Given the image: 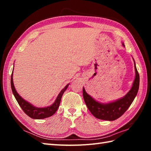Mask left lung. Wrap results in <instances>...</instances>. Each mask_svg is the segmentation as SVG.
Returning a JSON list of instances; mask_svg holds the SVG:
<instances>
[{
    "label": "left lung",
    "mask_w": 151,
    "mask_h": 151,
    "mask_svg": "<svg viewBox=\"0 0 151 151\" xmlns=\"http://www.w3.org/2000/svg\"><path fill=\"white\" fill-rule=\"evenodd\" d=\"M123 45L124 47V43H123ZM134 67L136 70V76L132 88L124 97L117 101L107 104L100 103L89 95L83 88V97L85 103L93 116L102 120L114 121L120 117L127 110L132 103L139 89V75L136 69L135 62Z\"/></svg>",
    "instance_id": "left-lung-1"
}]
</instances>
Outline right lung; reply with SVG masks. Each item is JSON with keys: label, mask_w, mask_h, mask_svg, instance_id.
I'll list each match as a JSON object with an SVG mask.
<instances>
[{"label": "right lung", "mask_w": 151, "mask_h": 151, "mask_svg": "<svg viewBox=\"0 0 151 151\" xmlns=\"http://www.w3.org/2000/svg\"><path fill=\"white\" fill-rule=\"evenodd\" d=\"M69 84H67L65 88H64L62 91H60L59 95L56 99L55 102L50 106L45 107V108H37L35 107L33 105H32L29 102L26 101L24 99H22L20 95H19L17 91L15 90L14 82H13V73L11 76V87L12 89L13 94H14V97L16 100H17L18 104L20 106L22 110L24 111V112L27 115H28L30 117L35 119H45L47 117H49L52 116V115L56 113L58 108L61 99L63 94V93L67 89V87Z\"/></svg>", "instance_id": "add662e5"}]
</instances>
